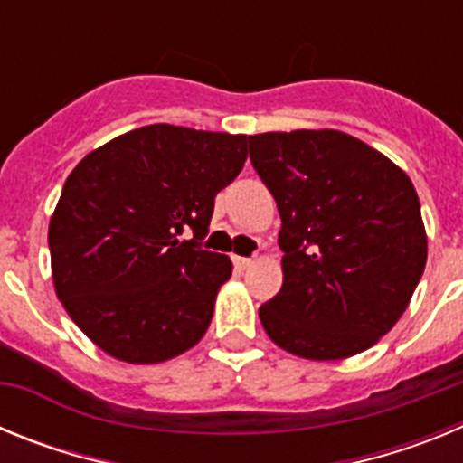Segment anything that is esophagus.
<instances>
[{
	"label": "esophagus",
	"instance_id": "esophagus-1",
	"mask_svg": "<svg viewBox=\"0 0 463 463\" xmlns=\"http://www.w3.org/2000/svg\"><path fill=\"white\" fill-rule=\"evenodd\" d=\"M234 264H236V269H241V271H243V269H248L252 264V257H239V255H236Z\"/></svg>",
	"mask_w": 463,
	"mask_h": 463
}]
</instances>
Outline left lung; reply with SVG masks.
I'll list each match as a JSON object with an SVG mask.
<instances>
[{"instance_id":"8db88e82","label":"left lung","mask_w":463,"mask_h":463,"mask_svg":"<svg viewBox=\"0 0 463 463\" xmlns=\"http://www.w3.org/2000/svg\"><path fill=\"white\" fill-rule=\"evenodd\" d=\"M282 227L269 338L315 362L369 350L399 322L427 264L420 199L392 159L336 129L248 137Z\"/></svg>"}]
</instances>
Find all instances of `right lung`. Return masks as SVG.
Masks as SVG:
<instances>
[{"mask_svg": "<svg viewBox=\"0 0 463 463\" xmlns=\"http://www.w3.org/2000/svg\"><path fill=\"white\" fill-rule=\"evenodd\" d=\"M245 134L148 125L69 174L48 227L52 282L85 336L127 364L202 341L232 260L203 250L215 194L241 174ZM193 232L185 241L180 236Z\"/></svg>", "mask_w": 463, "mask_h": 463, "instance_id": "1", "label": "right lung"}]
</instances>
